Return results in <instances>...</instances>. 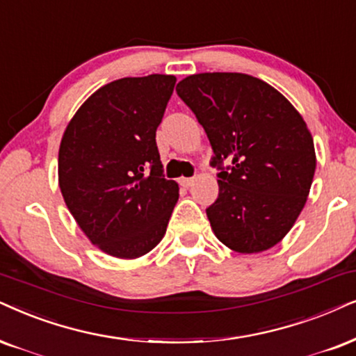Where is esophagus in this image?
Listing matches in <instances>:
<instances>
[{
    "label": "esophagus",
    "instance_id": "34e87169",
    "mask_svg": "<svg viewBox=\"0 0 356 356\" xmlns=\"http://www.w3.org/2000/svg\"><path fill=\"white\" fill-rule=\"evenodd\" d=\"M179 182H181V186H184V187H192L193 186V177H182L181 179V181H179Z\"/></svg>",
    "mask_w": 356,
    "mask_h": 356
}]
</instances>
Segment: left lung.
I'll return each mask as SVG.
<instances>
[{
	"label": "left lung",
	"instance_id": "8db88e82",
	"mask_svg": "<svg viewBox=\"0 0 356 356\" xmlns=\"http://www.w3.org/2000/svg\"><path fill=\"white\" fill-rule=\"evenodd\" d=\"M175 92L213 149L218 197L207 217L215 236L238 253L277 245L304 209L316 172L302 116L276 88L246 74H195Z\"/></svg>",
	"mask_w": 356,
	"mask_h": 356
}]
</instances>
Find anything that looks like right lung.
<instances>
[{
  "label": "right lung",
  "mask_w": 356,
  "mask_h": 356,
  "mask_svg": "<svg viewBox=\"0 0 356 356\" xmlns=\"http://www.w3.org/2000/svg\"><path fill=\"white\" fill-rule=\"evenodd\" d=\"M174 75L126 77L97 90L70 120L58 147V186L93 245L116 258L149 253L179 199L164 177L156 129Z\"/></svg>",
  "instance_id": "obj_1"
}]
</instances>
